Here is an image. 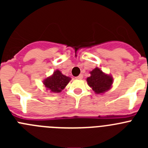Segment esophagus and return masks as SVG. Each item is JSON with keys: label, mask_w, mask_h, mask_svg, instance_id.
I'll return each instance as SVG.
<instances>
[{"label": "esophagus", "mask_w": 148, "mask_h": 148, "mask_svg": "<svg viewBox=\"0 0 148 148\" xmlns=\"http://www.w3.org/2000/svg\"><path fill=\"white\" fill-rule=\"evenodd\" d=\"M75 78H77V79H82V78H83V75L81 74V75H79L78 76H77Z\"/></svg>", "instance_id": "obj_1"}]
</instances>
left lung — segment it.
<instances>
[{
	"label": "left lung",
	"mask_w": 148,
	"mask_h": 148,
	"mask_svg": "<svg viewBox=\"0 0 148 148\" xmlns=\"http://www.w3.org/2000/svg\"><path fill=\"white\" fill-rule=\"evenodd\" d=\"M90 75L87 78V82L95 93H103L110 89L113 84L112 76L104 73L98 67L90 72Z\"/></svg>",
	"instance_id": "left-lung-1"
}]
</instances>
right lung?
Instances as JSON below:
<instances>
[{
  "label": "right lung",
  "instance_id": "add662e5",
  "mask_svg": "<svg viewBox=\"0 0 148 148\" xmlns=\"http://www.w3.org/2000/svg\"><path fill=\"white\" fill-rule=\"evenodd\" d=\"M71 78L63 75L59 70H56L53 75L48 77L44 81V84L47 89L52 92H60L70 82Z\"/></svg>",
  "mask_w": 148,
  "mask_h": 148
}]
</instances>
